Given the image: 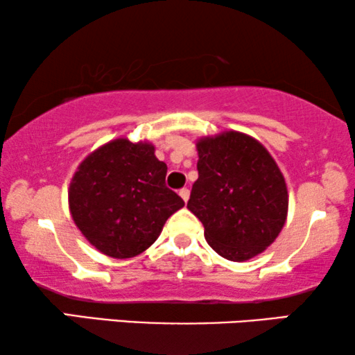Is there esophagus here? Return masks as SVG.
Listing matches in <instances>:
<instances>
[{"instance_id": "34e87169", "label": "esophagus", "mask_w": 355, "mask_h": 355, "mask_svg": "<svg viewBox=\"0 0 355 355\" xmlns=\"http://www.w3.org/2000/svg\"><path fill=\"white\" fill-rule=\"evenodd\" d=\"M179 196H181L184 202H187L189 197H191V191H189L187 187H184V189H181V191H179Z\"/></svg>"}]
</instances>
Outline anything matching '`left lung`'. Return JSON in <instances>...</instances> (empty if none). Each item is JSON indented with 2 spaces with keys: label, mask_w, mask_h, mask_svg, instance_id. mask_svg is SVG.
Returning a JSON list of instances; mask_svg holds the SVG:
<instances>
[{
  "label": "left lung",
  "mask_w": 355,
  "mask_h": 355,
  "mask_svg": "<svg viewBox=\"0 0 355 355\" xmlns=\"http://www.w3.org/2000/svg\"><path fill=\"white\" fill-rule=\"evenodd\" d=\"M198 179L187 208L202 221L215 252L244 261L263 252L283 230L288 189L263 145L234 132L197 144Z\"/></svg>",
  "instance_id": "8db88e82"
}]
</instances>
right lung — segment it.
<instances>
[{
  "label": "right lung",
  "mask_w": 355,
  "mask_h": 355,
  "mask_svg": "<svg viewBox=\"0 0 355 355\" xmlns=\"http://www.w3.org/2000/svg\"><path fill=\"white\" fill-rule=\"evenodd\" d=\"M166 163L150 144L116 139L89 155L69 187L72 220L101 254L130 259L157 241L184 200L166 187Z\"/></svg>",
  "instance_id": "add662e5"
}]
</instances>
